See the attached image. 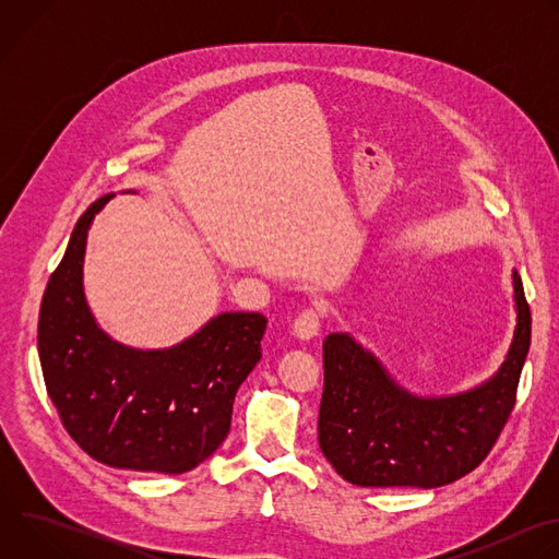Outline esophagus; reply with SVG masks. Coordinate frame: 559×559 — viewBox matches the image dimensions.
Instances as JSON below:
<instances>
[{"mask_svg": "<svg viewBox=\"0 0 559 559\" xmlns=\"http://www.w3.org/2000/svg\"><path fill=\"white\" fill-rule=\"evenodd\" d=\"M292 332L298 341H311L318 336V332H321V311H318V307L302 309L292 325Z\"/></svg>", "mask_w": 559, "mask_h": 559, "instance_id": "34e87169", "label": "esophagus"}]
</instances>
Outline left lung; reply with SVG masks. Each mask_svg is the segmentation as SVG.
Here are the masks:
<instances>
[{
    "label": "left lung",
    "mask_w": 559,
    "mask_h": 559,
    "mask_svg": "<svg viewBox=\"0 0 559 559\" xmlns=\"http://www.w3.org/2000/svg\"><path fill=\"white\" fill-rule=\"evenodd\" d=\"M511 285L515 328L507 354L487 380L464 391L416 393L349 332L325 338L318 444L347 483L436 489L487 457L513 409L531 347V311L515 270Z\"/></svg>",
    "instance_id": "obj_1"
}]
</instances>
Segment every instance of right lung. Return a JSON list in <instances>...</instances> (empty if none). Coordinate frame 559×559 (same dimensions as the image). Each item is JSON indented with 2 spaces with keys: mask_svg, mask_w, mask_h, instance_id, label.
Wrapping results in <instances>:
<instances>
[{
  "mask_svg": "<svg viewBox=\"0 0 559 559\" xmlns=\"http://www.w3.org/2000/svg\"><path fill=\"white\" fill-rule=\"evenodd\" d=\"M112 199H97L79 216L48 281L39 362L66 431L88 455L117 468L179 475L227 438L234 395L261 360L267 321L254 311H223L164 349L106 334L86 300L84 259L91 225Z\"/></svg>",
  "mask_w": 559,
  "mask_h": 559,
  "instance_id": "add662e5",
  "label": "right lung"
}]
</instances>
